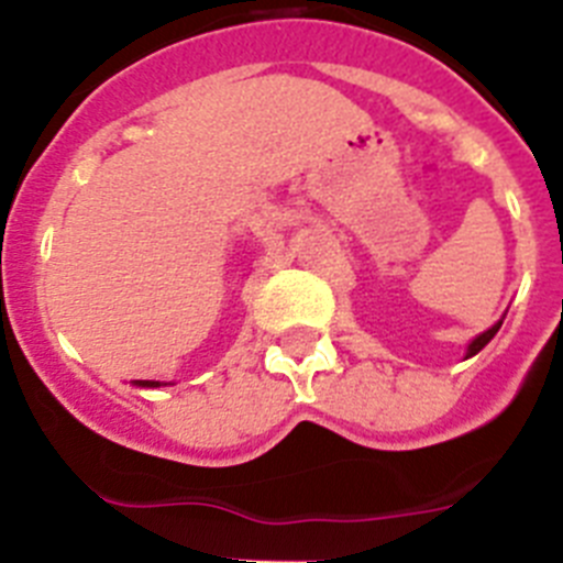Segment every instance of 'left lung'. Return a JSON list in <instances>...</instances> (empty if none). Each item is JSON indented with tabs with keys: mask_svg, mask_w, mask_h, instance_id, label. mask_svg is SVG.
<instances>
[{
	"mask_svg": "<svg viewBox=\"0 0 563 563\" xmlns=\"http://www.w3.org/2000/svg\"><path fill=\"white\" fill-rule=\"evenodd\" d=\"M499 327H501V321H496V324L490 327V330H487V332H482V335H476L474 341H471V346H467V355H465V357H474L476 352H479V350H485L487 343H490V338H494L496 332H499Z\"/></svg>",
	"mask_w": 563,
	"mask_h": 563,
	"instance_id": "left-lung-1",
	"label": "left lung"
}]
</instances>
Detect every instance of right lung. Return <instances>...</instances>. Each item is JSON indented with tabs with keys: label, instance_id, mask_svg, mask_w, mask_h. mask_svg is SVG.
I'll use <instances>...</instances> for the list:
<instances>
[{
	"label": "right lung",
	"instance_id": "right-lung-1",
	"mask_svg": "<svg viewBox=\"0 0 563 563\" xmlns=\"http://www.w3.org/2000/svg\"><path fill=\"white\" fill-rule=\"evenodd\" d=\"M137 386H146V389H154V386H161L157 380H137Z\"/></svg>",
	"mask_w": 563,
	"mask_h": 563
}]
</instances>
